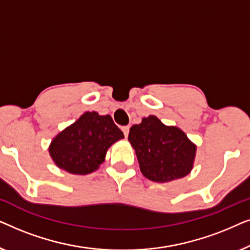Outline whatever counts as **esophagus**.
Instances as JSON below:
<instances>
[{"label":"esophagus","instance_id":"esophagus-1","mask_svg":"<svg viewBox=\"0 0 250 250\" xmlns=\"http://www.w3.org/2000/svg\"><path fill=\"white\" fill-rule=\"evenodd\" d=\"M122 131H123V133H124L125 138H127V136H128V133H129V126H123V127H122Z\"/></svg>","mask_w":250,"mask_h":250}]
</instances>
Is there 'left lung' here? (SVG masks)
Segmentation results:
<instances>
[{
	"instance_id": "1",
	"label": "left lung",
	"mask_w": 250,
	"mask_h": 250,
	"mask_svg": "<svg viewBox=\"0 0 250 250\" xmlns=\"http://www.w3.org/2000/svg\"><path fill=\"white\" fill-rule=\"evenodd\" d=\"M128 141L135 150L140 169L146 179L169 182L192 169L196 146L180 128L166 126L156 116L143 118L129 128Z\"/></svg>"
}]
</instances>
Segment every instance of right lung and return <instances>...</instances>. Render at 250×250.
<instances>
[{
	"label": "right lung",
	"instance_id": "1",
	"mask_svg": "<svg viewBox=\"0 0 250 250\" xmlns=\"http://www.w3.org/2000/svg\"><path fill=\"white\" fill-rule=\"evenodd\" d=\"M123 138L124 134L110 116L85 112L53 139L49 151L61 169L86 175L98 169L109 146Z\"/></svg>",
	"mask_w": 250,
	"mask_h": 250
}]
</instances>
